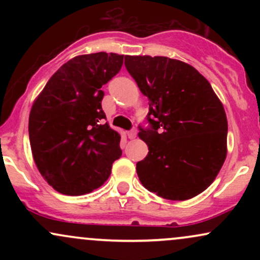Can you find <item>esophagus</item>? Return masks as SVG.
<instances>
[{"instance_id":"34e87169","label":"esophagus","mask_w":260,"mask_h":260,"mask_svg":"<svg viewBox=\"0 0 260 260\" xmlns=\"http://www.w3.org/2000/svg\"><path fill=\"white\" fill-rule=\"evenodd\" d=\"M137 137V129L136 128H132V129L129 131V132H128V138L129 139H134Z\"/></svg>"}]
</instances>
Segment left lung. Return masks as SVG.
Returning a JSON list of instances; mask_svg holds the SVG:
<instances>
[{"mask_svg":"<svg viewBox=\"0 0 260 260\" xmlns=\"http://www.w3.org/2000/svg\"><path fill=\"white\" fill-rule=\"evenodd\" d=\"M128 73L148 98L149 153L137 164L142 184L186 201L213 183L228 154V118L210 83L194 67L164 56H126Z\"/></svg>","mask_w":260,"mask_h":260,"instance_id":"1","label":"left lung"}]
</instances>
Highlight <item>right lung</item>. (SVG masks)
I'll use <instances>...</instances> for the list:
<instances>
[{
  "instance_id": "add662e5",
  "label": "right lung",
  "mask_w": 260,
  "mask_h": 260,
  "mask_svg": "<svg viewBox=\"0 0 260 260\" xmlns=\"http://www.w3.org/2000/svg\"><path fill=\"white\" fill-rule=\"evenodd\" d=\"M123 55L96 52L64 63L46 83L29 115L38 170L62 194L82 196L105 183L120 159V133L101 107V86L120 72Z\"/></svg>"
}]
</instances>
